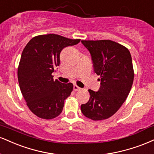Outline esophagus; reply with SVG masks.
I'll use <instances>...</instances> for the list:
<instances>
[{"instance_id":"esophagus-1","label":"esophagus","mask_w":154,"mask_h":154,"mask_svg":"<svg viewBox=\"0 0 154 154\" xmlns=\"http://www.w3.org/2000/svg\"><path fill=\"white\" fill-rule=\"evenodd\" d=\"M74 90L75 91H79V90H81V88L77 86V85H74Z\"/></svg>"}]
</instances>
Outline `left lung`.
<instances>
[{
    "label": "left lung",
    "mask_w": 154,
    "mask_h": 154,
    "mask_svg": "<svg viewBox=\"0 0 154 154\" xmlns=\"http://www.w3.org/2000/svg\"><path fill=\"white\" fill-rule=\"evenodd\" d=\"M90 51L94 71L100 76L97 92L88 90L90 99L81 105L85 117L105 120L116 113L128 95L134 79L129 50L111 40L81 41Z\"/></svg>",
    "instance_id": "obj_1"
}]
</instances>
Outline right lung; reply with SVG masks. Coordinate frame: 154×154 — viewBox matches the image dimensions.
I'll list each match as a JSON object with an SVG mask.
<instances>
[{
	"label": "right lung",
	"instance_id": "add662e5",
	"mask_svg": "<svg viewBox=\"0 0 154 154\" xmlns=\"http://www.w3.org/2000/svg\"><path fill=\"white\" fill-rule=\"evenodd\" d=\"M79 42L54 34L38 35L23 49L18 67V83L27 106L37 117L50 120L62 112L73 84L54 80L52 72L59 65L61 51Z\"/></svg>",
	"mask_w": 154,
	"mask_h": 154
}]
</instances>
